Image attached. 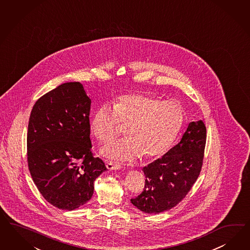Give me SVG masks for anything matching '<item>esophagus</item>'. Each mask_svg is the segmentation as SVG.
<instances>
[{"label":"esophagus","instance_id":"esophagus-1","mask_svg":"<svg viewBox=\"0 0 250 250\" xmlns=\"http://www.w3.org/2000/svg\"><path fill=\"white\" fill-rule=\"evenodd\" d=\"M106 166H107V168L109 171H111V170H120V169L122 168V164L113 163V162H107Z\"/></svg>","mask_w":250,"mask_h":250}]
</instances>
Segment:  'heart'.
<instances>
[{
  "label": "heart",
  "instance_id": "heart-1",
  "mask_svg": "<svg viewBox=\"0 0 250 250\" xmlns=\"http://www.w3.org/2000/svg\"><path fill=\"white\" fill-rule=\"evenodd\" d=\"M112 107L104 103L89 119V129L100 142L110 141L126 125V137L104 146L100 152L114 161H132L142 155L157 159L169 149L184 124V110L172 100L148 93H128L117 97Z\"/></svg>",
  "mask_w": 250,
  "mask_h": 250
}]
</instances>
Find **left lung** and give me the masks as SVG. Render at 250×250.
<instances>
[{
  "instance_id": "8db88e82",
  "label": "left lung",
  "mask_w": 250,
  "mask_h": 250,
  "mask_svg": "<svg viewBox=\"0 0 250 250\" xmlns=\"http://www.w3.org/2000/svg\"><path fill=\"white\" fill-rule=\"evenodd\" d=\"M207 142L203 121L189 123L178 144L143 167L145 186L131 204L147 214L170 210L186 197L199 176Z\"/></svg>"
}]
</instances>
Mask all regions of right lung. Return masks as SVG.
<instances>
[{
    "label": "right lung",
    "instance_id": "add662e5",
    "mask_svg": "<svg viewBox=\"0 0 250 250\" xmlns=\"http://www.w3.org/2000/svg\"><path fill=\"white\" fill-rule=\"evenodd\" d=\"M90 106L83 85L67 82L41 97L30 115L29 171L43 198L62 210L86 204L95 180L107 171L90 150Z\"/></svg>",
    "mask_w": 250,
    "mask_h": 250
}]
</instances>
